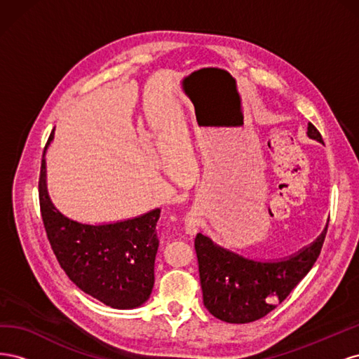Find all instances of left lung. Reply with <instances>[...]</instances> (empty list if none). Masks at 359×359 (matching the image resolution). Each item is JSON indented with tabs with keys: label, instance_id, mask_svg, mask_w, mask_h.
Instances as JSON below:
<instances>
[{
	"label": "left lung",
	"instance_id": "left-lung-1",
	"mask_svg": "<svg viewBox=\"0 0 359 359\" xmlns=\"http://www.w3.org/2000/svg\"><path fill=\"white\" fill-rule=\"evenodd\" d=\"M309 137L322 142L311 123ZM328 227V226H327ZM327 227L316 241L286 259L260 262L217 245L211 238H194L203 306L214 318L229 323H248L266 316L307 276L320 255Z\"/></svg>",
	"mask_w": 359,
	"mask_h": 359
}]
</instances>
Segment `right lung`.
I'll use <instances>...</instances> for the list:
<instances>
[{"label": "right lung", "mask_w": 359, "mask_h": 359, "mask_svg": "<svg viewBox=\"0 0 359 359\" xmlns=\"http://www.w3.org/2000/svg\"><path fill=\"white\" fill-rule=\"evenodd\" d=\"M53 139L50 133L46 148ZM41 158L39 198L48 240L73 283L106 306L136 309L154 286L158 248L156 224L160 208L124 222L83 224L62 215L46 189V161Z\"/></svg>", "instance_id": "obj_1"}]
</instances>
